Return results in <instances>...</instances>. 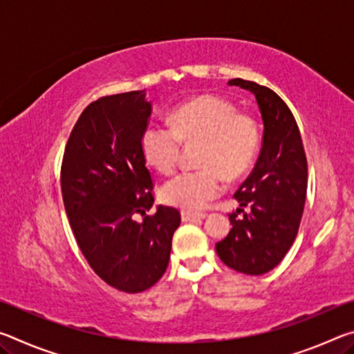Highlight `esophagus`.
Returning <instances> with one entry per match:
<instances>
[{
    "label": "esophagus",
    "mask_w": 354,
    "mask_h": 354,
    "mask_svg": "<svg viewBox=\"0 0 354 354\" xmlns=\"http://www.w3.org/2000/svg\"><path fill=\"white\" fill-rule=\"evenodd\" d=\"M207 214L205 212H194V211H181L183 221H192L195 218H206Z\"/></svg>",
    "instance_id": "1"
}]
</instances>
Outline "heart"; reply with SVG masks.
I'll return each instance as SVG.
<instances>
[{
    "mask_svg": "<svg viewBox=\"0 0 354 354\" xmlns=\"http://www.w3.org/2000/svg\"><path fill=\"white\" fill-rule=\"evenodd\" d=\"M170 124H149L142 136L147 162L160 173L179 165L183 143H200L201 169L183 171L160 189L164 203L183 209H201L223 192L225 178L234 181L250 169L261 142L256 118L237 112L217 95H201L171 112Z\"/></svg>",
    "mask_w": 354,
    "mask_h": 354,
    "instance_id": "b5f03b06",
    "label": "heart"
}]
</instances>
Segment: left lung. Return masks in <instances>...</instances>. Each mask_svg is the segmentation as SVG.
Wrapping results in <instances>:
<instances>
[{
	"instance_id": "8db88e82",
	"label": "left lung",
	"mask_w": 354,
	"mask_h": 354,
	"mask_svg": "<svg viewBox=\"0 0 354 354\" xmlns=\"http://www.w3.org/2000/svg\"><path fill=\"white\" fill-rule=\"evenodd\" d=\"M227 84L254 93L263 136L254 169L234 194L241 207L230 214L231 231L215 250L232 270L263 274L283 261L297 237L306 201L308 159L295 117L278 93L241 77Z\"/></svg>"
}]
</instances>
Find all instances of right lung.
<instances>
[{
  "instance_id": "add662e5",
  "label": "right lung",
  "mask_w": 354,
  "mask_h": 354,
  "mask_svg": "<svg viewBox=\"0 0 354 354\" xmlns=\"http://www.w3.org/2000/svg\"><path fill=\"white\" fill-rule=\"evenodd\" d=\"M151 103L142 91L92 101L65 145L61 189L77 247L98 277L139 293L162 278L181 214L170 206L140 224L154 203L153 176L142 151Z\"/></svg>"
}]
</instances>
